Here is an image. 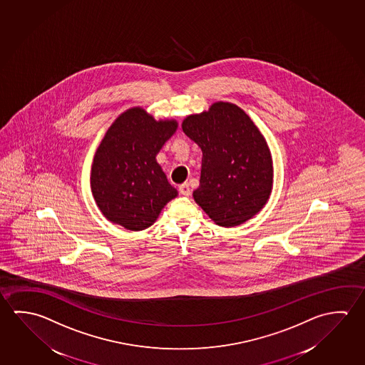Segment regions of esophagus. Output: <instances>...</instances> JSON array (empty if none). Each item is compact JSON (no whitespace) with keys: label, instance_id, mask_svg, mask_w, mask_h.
Instances as JSON below:
<instances>
[{"label":"esophagus","instance_id":"obj_1","mask_svg":"<svg viewBox=\"0 0 365 365\" xmlns=\"http://www.w3.org/2000/svg\"><path fill=\"white\" fill-rule=\"evenodd\" d=\"M180 195H183V196H190V195H191V188H190L188 183H183V185H180Z\"/></svg>","mask_w":365,"mask_h":365}]
</instances>
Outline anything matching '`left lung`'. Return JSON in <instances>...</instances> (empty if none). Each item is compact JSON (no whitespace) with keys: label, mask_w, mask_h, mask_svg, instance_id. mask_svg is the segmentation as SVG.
Masks as SVG:
<instances>
[{"label":"left lung","mask_w":365,"mask_h":365,"mask_svg":"<svg viewBox=\"0 0 365 365\" xmlns=\"http://www.w3.org/2000/svg\"><path fill=\"white\" fill-rule=\"evenodd\" d=\"M183 132L202 150L195 201L221 227H235L256 215L272 188L269 146L251 118L235 104L219 102L188 115Z\"/></svg>","instance_id":"1"}]
</instances>
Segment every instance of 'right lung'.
I'll return each mask as SVG.
<instances>
[{"instance_id":"obj_1","label":"right lung","mask_w":365,"mask_h":365,"mask_svg":"<svg viewBox=\"0 0 365 365\" xmlns=\"http://www.w3.org/2000/svg\"><path fill=\"white\" fill-rule=\"evenodd\" d=\"M177 130L141 108L120 114L108 128L91 167V191L108 220L138 232L151 227L177 196L155 156Z\"/></svg>"}]
</instances>
